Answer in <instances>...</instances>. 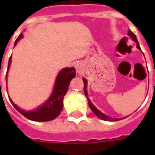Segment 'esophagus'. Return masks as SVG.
<instances>
[{"label": "esophagus", "instance_id": "1", "mask_svg": "<svg viewBox=\"0 0 155 155\" xmlns=\"http://www.w3.org/2000/svg\"><path fill=\"white\" fill-rule=\"evenodd\" d=\"M76 71H77L78 72H80V71H81V67H80L79 65H76Z\"/></svg>", "mask_w": 155, "mask_h": 155}]
</instances>
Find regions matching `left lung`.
I'll list each match as a JSON object with an SVG mask.
<instances>
[{
    "instance_id": "1",
    "label": "left lung",
    "mask_w": 155,
    "mask_h": 155,
    "mask_svg": "<svg viewBox=\"0 0 155 155\" xmlns=\"http://www.w3.org/2000/svg\"><path fill=\"white\" fill-rule=\"evenodd\" d=\"M128 35L130 36V38L132 39L135 43H136V47L139 49V50H140L141 51V49H140V45H139V42H138V41H137V38H136V35L134 34L133 32L131 31L130 30H129V31H128ZM83 81H84V94H85V95H86V97H87V100H88V102H89V106H90V108H91V110L93 112H94V114L96 115V116L98 117V118H100V119H101V120H105V121H118V120H120V119H115V118H111V117L108 116V115H106V114H103L102 112H101V111L99 110H97L96 109V107L94 106V104H92V102L91 101V100L88 98V92H87V81L84 79V78H83ZM120 120H122V119H120Z\"/></svg>"
}]
</instances>
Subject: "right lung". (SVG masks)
Instances as JSON below:
<instances>
[{
    "label": "right lung",
    "instance_id": "right-lung-1",
    "mask_svg": "<svg viewBox=\"0 0 155 155\" xmlns=\"http://www.w3.org/2000/svg\"><path fill=\"white\" fill-rule=\"evenodd\" d=\"M22 37H23L22 34L19 35L18 38L16 39L15 42V46ZM11 63H12V56L9 59L7 73L10 69ZM7 73L5 75V80L7 78ZM74 77H75V69L74 67L62 69L58 73L57 77L55 79L54 89H53L51 96L44 104H42L33 110L26 111L21 110L11 100V98H9V99L12 102V104H13V106L15 108V110L20 112L22 115H24L25 118L33 120V121H41V122L50 121V120L55 119L59 114H61V110L63 109L64 96L67 92L70 82Z\"/></svg>",
    "mask_w": 155,
    "mask_h": 155
}]
</instances>
